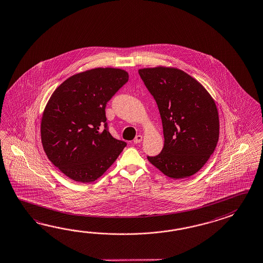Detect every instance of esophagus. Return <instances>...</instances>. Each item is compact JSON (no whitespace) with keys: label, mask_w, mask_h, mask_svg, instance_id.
Here are the masks:
<instances>
[{"label":"esophagus","mask_w":263,"mask_h":263,"mask_svg":"<svg viewBox=\"0 0 263 263\" xmlns=\"http://www.w3.org/2000/svg\"><path fill=\"white\" fill-rule=\"evenodd\" d=\"M142 140V136H140V135H138L136 138H135L134 143L135 144H138V143H140V141Z\"/></svg>","instance_id":"1"}]
</instances>
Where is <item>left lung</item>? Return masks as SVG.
<instances>
[{"mask_svg": "<svg viewBox=\"0 0 263 263\" xmlns=\"http://www.w3.org/2000/svg\"><path fill=\"white\" fill-rule=\"evenodd\" d=\"M139 74L158 105L163 149L148 160L164 175L180 179L194 175L209 160L219 140V115L206 89L185 71L144 68Z\"/></svg>", "mask_w": 263, "mask_h": 263, "instance_id": "8db88e82", "label": "left lung"}]
</instances>
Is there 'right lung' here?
Here are the masks:
<instances>
[{
    "instance_id": "obj_1",
    "label": "right lung",
    "mask_w": 263,
    "mask_h": 263,
    "mask_svg": "<svg viewBox=\"0 0 263 263\" xmlns=\"http://www.w3.org/2000/svg\"><path fill=\"white\" fill-rule=\"evenodd\" d=\"M127 81L125 70L96 68L70 76L48 101L41 119L42 146L70 179L95 181L126 146L108 132L105 106Z\"/></svg>"
}]
</instances>
